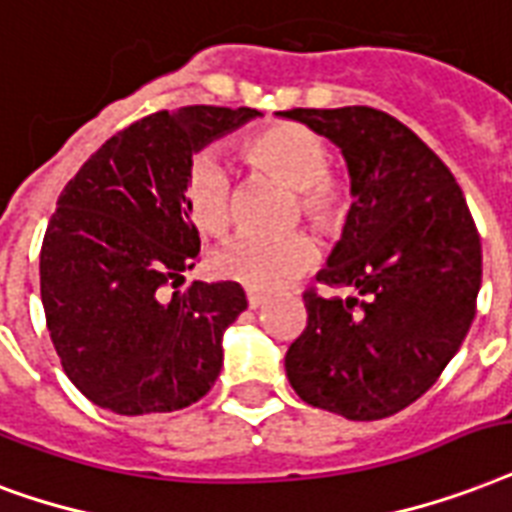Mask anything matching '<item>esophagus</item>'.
I'll return each mask as SVG.
<instances>
[{
	"label": "esophagus",
	"mask_w": 512,
	"mask_h": 512,
	"mask_svg": "<svg viewBox=\"0 0 512 512\" xmlns=\"http://www.w3.org/2000/svg\"><path fill=\"white\" fill-rule=\"evenodd\" d=\"M265 303H268V298H265V295H260V292H252V290L247 292V306L249 308H260V306H265Z\"/></svg>",
	"instance_id": "34e87169"
}]
</instances>
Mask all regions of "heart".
<instances>
[{
    "label": "heart",
    "mask_w": 512,
    "mask_h": 512,
    "mask_svg": "<svg viewBox=\"0 0 512 512\" xmlns=\"http://www.w3.org/2000/svg\"><path fill=\"white\" fill-rule=\"evenodd\" d=\"M241 158L252 169L295 187V217L322 236H338L354 212L349 179L327 166L330 147L314 128L300 123H271L239 139ZM185 212L204 236H222L233 222V182L222 163L204 152L187 166ZM317 265V247L306 233L284 239L239 236L214 255V271L255 292H279Z\"/></svg>",
    "instance_id": "b5f03b06"
}]
</instances>
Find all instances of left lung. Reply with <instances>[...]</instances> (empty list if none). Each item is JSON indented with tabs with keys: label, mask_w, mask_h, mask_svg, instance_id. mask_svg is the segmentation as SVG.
Segmentation results:
<instances>
[{
	"label": "left lung",
	"mask_w": 512,
	"mask_h": 512,
	"mask_svg": "<svg viewBox=\"0 0 512 512\" xmlns=\"http://www.w3.org/2000/svg\"><path fill=\"white\" fill-rule=\"evenodd\" d=\"M341 147L357 195L319 282L357 298L303 292L308 322L284 365L303 403L376 421L416 403L470 330L481 236L462 187L411 128L373 107L287 109Z\"/></svg>",
	"instance_id": "8db88e82"
}]
</instances>
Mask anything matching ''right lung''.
Instances as JSON below:
<instances>
[{
	"mask_svg": "<svg viewBox=\"0 0 512 512\" xmlns=\"http://www.w3.org/2000/svg\"><path fill=\"white\" fill-rule=\"evenodd\" d=\"M252 107L161 109L101 144L58 195L39 252V292L61 368L99 408L171 413L212 389L222 333L247 308L239 282H190L198 228L187 166Z\"/></svg>",
	"mask_w": 512,
	"mask_h": 512,
	"instance_id": "add662e5",
	"label": "right lung"
}]
</instances>
